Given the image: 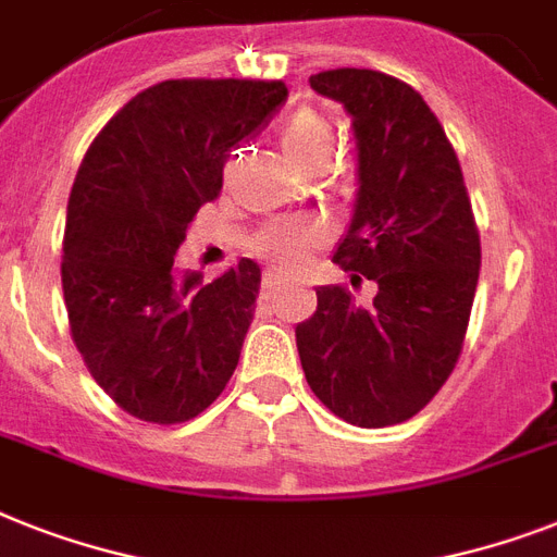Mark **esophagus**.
<instances>
[{"instance_id":"1","label":"esophagus","mask_w":557,"mask_h":557,"mask_svg":"<svg viewBox=\"0 0 557 557\" xmlns=\"http://www.w3.org/2000/svg\"><path fill=\"white\" fill-rule=\"evenodd\" d=\"M280 283H283V274H277V271H269V274L263 277V292L271 294L274 288L280 286Z\"/></svg>"}]
</instances>
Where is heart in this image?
Masks as SVG:
<instances>
[{"mask_svg":"<svg viewBox=\"0 0 557 557\" xmlns=\"http://www.w3.org/2000/svg\"><path fill=\"white\" fill-rule=\"evenodd\" d=\"M280 146L297 171L323 174L334 157L332 125L309 108H300L280 131ZM323 239L325 228L320 223H280L260 237V248L280 269H300L309 260L311 248Z\"/></svg>","mask_w":557,"mask_h":557,"instance_id":"obj_1","label":"heart"}]
</instances>
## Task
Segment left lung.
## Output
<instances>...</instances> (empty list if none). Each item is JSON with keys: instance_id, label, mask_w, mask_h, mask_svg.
I'll use <instances>...</instances> for the list:
<instances>
[{"instance_id": "obj_1", "label": "left lung", "mask_w": 557, "mask_h": 557, "mask_svg": "<svg viewBox=\"0 0 557 557\" xmlns=\"http://www.w3.org/2000/svg\"><path fill=\"white\" fill-rule=\"evenodd\" d=\"M309 83L346 108L355 131L357 194L332 260L377 294L360 306L346 288L320 286L318 311L294 329L297 351L325 409L351 426H395L458 363L481 237L455 148L418 90L366 67Z\"/></svg>"}]
</instances>
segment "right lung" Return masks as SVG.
I'll use <instances>...</instances> for the list:
<instances>
[{"instance_id": "add662e5", "label": "right lung", "mask_w": 557, "mask_h": 557, "mask_svg": "<svg viewBox=\"0 0 557 557\" xmlns=\"http://www.w3.org/2000/svg\"><path fill=\"white\" fill-rule=\"evenodd\" d=\"M260 79H169L131 99L90 143L67 200L62 292L90 377L148 423L214 404L255 320L260 265L243 257L211 283L174 257L223 162L283 106Z\"/></svg>"}]
</instances>
